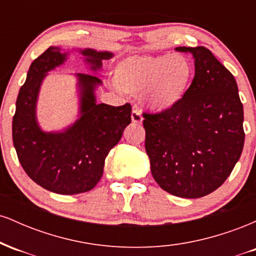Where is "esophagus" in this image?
<instances>
[{"label":"esophagus","instance_id":"34e87169","mask_svg":"<svg viewBox=\"0 0 256 256\" xmlns=\"http://www.w3.org/2000/svg\"><path fill=\"white\" fill-rule=\"evenodd\" d=\"M131 119H132V122H134V124H142V122H143L142 114H140V112L138 110H132Z\"/></svg>","mask_w":256,"mask_h":256}]
</instances>
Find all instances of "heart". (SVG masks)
<instances>
[{"label": "heart", "instance_id": "1", "mask_svg": "<svg viewBox=\"0 0 256 256\" xmlns=\"http://www.w3.org/2000/svg\"><path fill=\"white\" fill-rule=\"evenodd\" d=\"M192 77V64L182 54L134 55L114 68L116 88L128 95L140 94L142 104L158 113L183 101Z\"/></svg>", "mask_w": 256, "mask_h": 256}]
</instances>
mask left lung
Here are the masks:
<instances>
[{"instance_id": "8db88e82", "label": "left lung", "mask_w": 256, "mask_h": 256, "mask_svg": "<svg viewBox=\"0 0 256 256\" xmlns=\"http://www.w3.org/2000/svg\"><path fill=\"white\" fill-rule=\"evenodd\" d=\"M195 60V77L172 110L143 113L152 174L167 192L198 198L230 176L244 146L243 104L234 77L204 46H178Z\"/></svg>"}]
</instances>
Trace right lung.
<instances>
[{"label": "right lung", "mask_w": 256, "mask_h": 256, "mask_svg": "<svg viewBox=\"0 0 256 256\" xmlns=\"http://www.w3.org/2000/svg\"><path fill=\"white\" fill-rule=\"evenodd\" d=\"M78 52L92 71L113 56L110 52L90 48ZM67 56L68 52L49 46L31 64L16 98L12 132L18 158L28 177L49 192L74 195L89 192L100 182L106 156L131 122V106L98 104L95 90L101 79L77 73L79 118L62 131H43L36 116L40 85L48 72L62 64Z\"/></svg>", "instance_id": "1"}]
</instances>
